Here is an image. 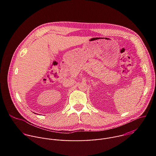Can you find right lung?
Returning a JSON list of instances; mask_svg holds the SVG:
<instances>
[{
    "label": "right lung",
    "instance_id": "right-lung-1",
    "mask_svg": "<svg viewBox=\"0 0 156 156\" xmlns=\"http://www.w3.org/2000/svg\"><path fill=\"white\" fill-rule=\"evenodd\" d=\"M34 114H35V113H34ZM37 115H38V114H37Z\"/></svg>",
    "mask_w": 156,
    "mask_h": 156
}]
</instances>
